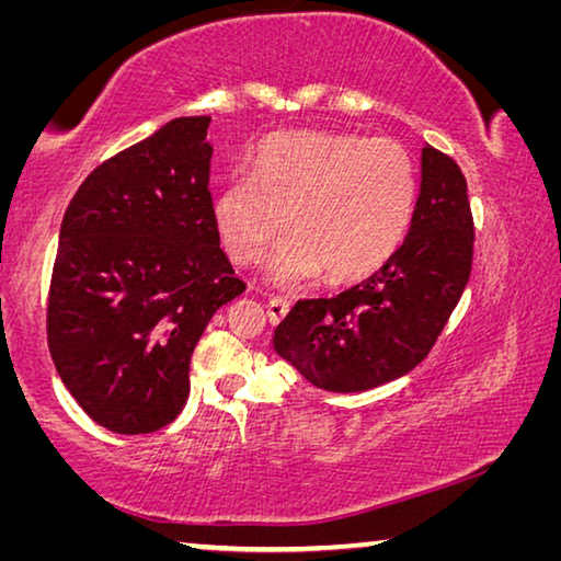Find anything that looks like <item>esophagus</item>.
Returning <instances> with one entry per match:
<instances>
[{"instance_id": "esophagus-1", "label": "esophagus", "mask_w": 561, "mask_h": 561, "mask_svg": "<svg viewBox=\"0 0 561 561\" xmlns=\"http://www.w3.org/2000/svg\"><path fill=\"white\" fill-rule=\"evenodd\" d=\"M289 301L287 299H282V297H274V299H270V304H267V317H270V321L272 324H279V321H284V317L289 314Z\"/></svg>"}]
</instances>
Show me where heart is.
<instances>
[{
	"instance_id": "heart-1",
	"label": "heart",
	"mask_w": 561,
	"mask_h": 561,
	"mask_svg": "<svg viewBox=\"0 0 561 561\" xmlns=\"http://www.w3.org/2000/svg\"><path fill=\"white\" fill-rule=\"evenodd\" d=\"M417 195L415 165L391 138L354 133H282L252 158V175L213 201L217 232L232 262L250 267L289 225L272 274L299 284L327 270L364 279L403 244Z\"/></svg>"
}]
</instances>
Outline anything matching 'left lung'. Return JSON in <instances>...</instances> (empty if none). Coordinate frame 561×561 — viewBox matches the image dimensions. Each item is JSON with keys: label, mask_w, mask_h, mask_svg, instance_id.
<instances>
[{"label": "left lung", "mask_w": 561, "mask_h": 561, "mask_svg": "<svg viewBox=\"0 0 561 561\" xmlns=\"http://www.w3.org/2000/svg\"><path fill=\"white\" fill-rule=\"evenodd\" d=\"M474 225L460 165L425 146L411 230L381 270L331 299H301L274 351L317 388L360 393L415 368L458 307L472 272Z\"/></svg>", "instance_id": "8db88e82"}]
</instances>
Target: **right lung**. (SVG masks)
Instances as JSON below:
<instances>
[{
	"mask_svg": "<svg viewBox=\"0 0 561 561\" xmlns=\"http://www.w3.org/2000/svg\"><path fill=\"white\" fill-rule=\"evenodd\" d=\"M207 126L165 123L93 168L66 207L46 339L76 403L113 433L175 421L197 341L247 287L220 250Z\"/></svg>",
	"mask_w": 561,
	"mask_h": 561,
	"instance_id": "1",
	"label": "right lung"
}]
</instances>
